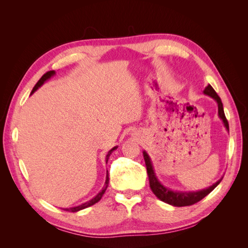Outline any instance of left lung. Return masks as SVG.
I'll return each mask as SVG.
<instances>
[{"label": "left lung", "mask_w": 248, "mask_h": 248, "mask_svg": "<svg viewBox=\"0 0 248 248\" xmlns=\"http://www.w3.org/2000/svg\"><path fill=\"white\" fill-rule=\"evenodd\" d=\"M204 93L206 95L213 97V98L217 101V104H218V116L223 121V124H224V126H226V128L229 130V122H228V120L226 118V115H224L222 102H221V99L219 98V96L217 95V93L215 92V90L210 85H208L206 87V89L204 90ZM142 154H144V159H145L146 167H147V172H148V176H149L150 187H151L153 193L155 194L157 198H158L160 201H162L164 202H168V204H170V205L176 206V207H184V206H191L193 204H196V202H200L201 200L204 199L206 196H208V194L211 192L221 181V179H220L215 184H213L212 186H210V187H208V188L202 189L201 191H196V192L171 191V190L166 188V187L162 186L159 183V181L157 180V178L155 176V172L153 170V167H152L151 160H150L149 155L145 151L142 152Z\"/></svg>", "instance_id": "8db88e82"}]
</instances>
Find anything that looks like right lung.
<instances>
[{
  "label": "right lung",
  "mask_w": 248,
  "mask_h": 248,
  "mask_svg": "<svg viewBox=\"0 0 248 248\" xmlns=\"http://www.w3.org/2000/svg\"><path fill=\"white\" fill-rule=\"evenodd\" d=\"M55 74V71L54 70H50V71H47L46 73H44L43 76L41 77V78L37 81V84L35 85V87L33 88V90H32V92H31V94H33L37 89H38L44 81H46V79H48L51 76H54ZM117 149V147H114L112 148L110 151L108 153V155H107V162H108V157H109V155L111 154V152L114 151V150H116ZM108 174L107 175V180H106V184H104V187L102 188V190L97 194V196L95 197V198H93L91 201H89V202H85V204H82V205H80V206H78V207H73V208H69V209H63V210H66V211H68V212H78V211H79V210H82V209H85V208H88V207H90V206H92V205H94V204H96V202H98L99 201H100V199L102 198V196L104 194V192H106V190H107V188H108Z\"/></svg>",
  "instance_id": "add662e5"
}]
</instances>
